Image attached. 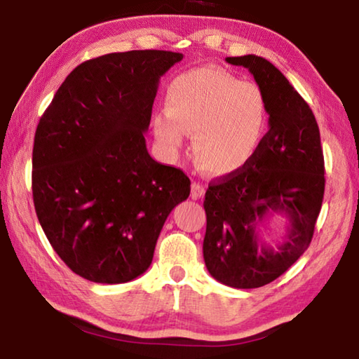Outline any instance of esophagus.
I'll list each match as a JSON object with an SVG mask.
<instances>
[{"label":"esophagus","instance_id":"esophagus-1","mask_svg":"<svg viewBox=\"0 0 359 359\" xmlns=\"http://www.w3.org/2000/svg\"><path fill=\"white\" fill-rule=\"evenodd\" d=\"M204 194H205V187L203 184H196V182H194V184L191 185V198L199 199V198H203Z\"/></svg>","mask_w":359,"mask_h":359}]
</instances>
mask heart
Segmentation results:
<instances>
[{"instance_id":"1","label":"heart","mask_w":359,"mask_h":359,"mask_svg":"<svg viewBox=\"0 0 359 359\" xmlns=\"http://www.w3.org/2000/svg\"><path fill=\"white\" fill-rule=\"evenodd\" d=\"M269 111L263 88L228 71L196 68L166 90V109L154 114L155 136L168 154H177L191 135L196 165L212 175L245 168L263 145Z\"/></svg>"}]
</instances>
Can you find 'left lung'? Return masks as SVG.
<instances>
[{
  "label": "left lung",
  "mask_w": 359,
  "mask_h": 359,
  "mask_svg": "<svg viewBox=\"0 0 359 359\" xmlns=\"http://www.w3.org/2000/svg\"><path fill=\"white\" fill-rule=\"evenodd\" d=\"M244 66L266 95L269 131L257 156L205 191V267L233 288H259L280 277L311 244L325 194V160L312 109L280 71L258 55L228 57ZM271 211L289 217L276 251L259 226Z\"/></svg>",
  "instance_id": "left-lung-1"
}]
</instances>
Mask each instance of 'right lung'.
Instances as JSON below:
<instances>
[{
	"label": "right lung",
	"instance_id": "obj_1",
	"mask_svg": "<svg viewBox=\"0 0 359 359\" xmlns=\"http://www.w3.org/2000/svg\"><path fill=\"white\" fill-rule=\"evenodd\" d=\"M168 50L107 53L79 65L39 120L33 201L53 250L77 276L125 283L149 269L190 179L149 155L144 133Z\"/></svg>",
	"mask_w": 359,
	"mask_h": 359
}]
</instances>
